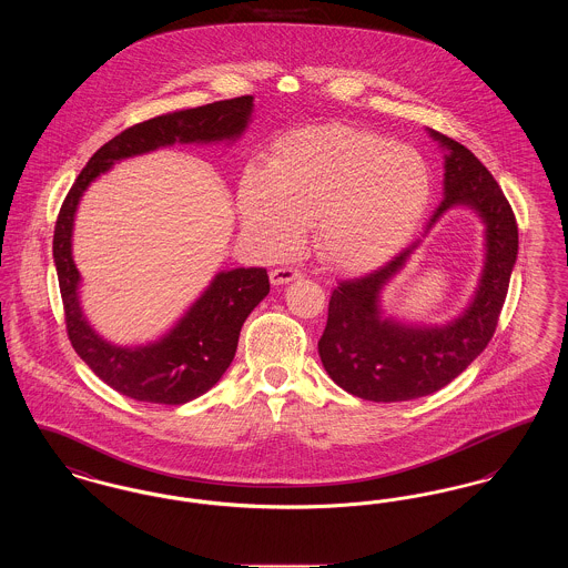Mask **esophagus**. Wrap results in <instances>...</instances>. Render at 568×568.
Returning a JSON list of instances; mask_svg holds the SVG:
<instances>
[{"mask_svg": "<svg viewBox=\"0 0 568 568\" xmlns=\"http://www.w3.org/2000/svg\"><path fill=\"white\" fill-rule=\"evenodd\" d=\"M302 276V272L292 266H281V268H274L271 272V281L274 285H283V283H290V281H296Z\"/></svg>", "mask_w": 568, "mask_h": 568, "instance_id": "esophagus-1", "label": "esophagus"}]
</instances>
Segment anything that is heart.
Listing matches in <instances>:
<instances>
[{"label": "heart", "mask_w": 568, "mask_h": 568, "mask_svg": "<svg viewBox=\"0 0 568 568\" xmlns=\"http://www.w3.org/2000/svg\"><path fill=\"white\" fill-rule=\"evenodd\" d=\"M430 193V168L415 149L347 125L306 128L272 144L268 170H244L241 219L266 253L290 251L315 221L325 264L368 271L413 236Z\"/></svg>", "instance_id": "b5f03b06"}]
</instances>
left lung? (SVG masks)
Segmentation results:
<instances>
[{
	"label": "left lung",
	"mask_w": 568,
	"mask_h": 568,
	"mask_svg": "<svg viewBox=\"0 0 568 568\" xmlns=\"http://www.w3.org/2000/svg\"><path fill=\"white\" fill-rule=\"evenodd\" d=\"M445 149V197L426 232L452 206H470L486 223V266L473 304L443 327H408L383 320L378 294L417 243L377 271L343 281L329 296L320 357L345 392L373 403L428 396L468 368L491 341L517 260V221L494 176L464 144L430 132Z\"/></svg>",
	"instance_id": "obj_1"
}]
</instances>
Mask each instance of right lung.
Returning a JSON list of instances; mask_svg holds the SVG:
<instances>
[{
  "mask_svg": "<svg viewBox=\"0 0 568 568\" xmlns=\"http://www.w3.org/2000/svg\"><path fill=\"white\" fill-rule=\"evenodd\" d=\"M253 98L243 95L200 109L162 114L114 135L82 168L54 223L53 257L65 329L82 362L112 389L140 403L185 405L209 392L234 359L248 313L268 296L266 268L219 272L187 315L162 341L146 347H114L100 338L79 304V271L72 260V227L81 195L119 160L174 142H216L243 134Z\"/></svg>",
  "mask_w": 568,
  "mask_h": 568,
  "instance_id": "right-lung-1",
  "label": "right lung"
}]
</instances>
